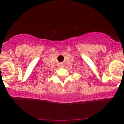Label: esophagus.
<instances>
[{"label": "esophagus", "mask_w": 124, "mask_h": 124, "mask_svg": "<svg viewBox=\"0 0 124 124\" xmlns=\"http://www.w3.org/2000/svg\"><path fill=\"white\" fill-rule=\"evenodd\" d=\"M61 66V67H62V65H60V66Z\"/></svg>", "instance_id": "esophagus-1"}]
</instances>
